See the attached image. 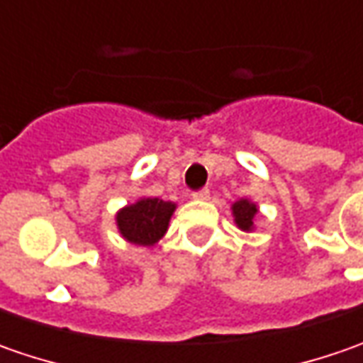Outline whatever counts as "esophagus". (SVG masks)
<instances>
[{"label":"esophagus","instance_id":"34e87169","mask_svg":"<svg viewBox=\"0 0 363 363\" xmlns=\"http://www.w3.org/2000/svg\"><path fill=\"white\" fill-rule=\"evenodd\" d=\"M191 198H194V200H208V198H210V191H208V189H198V191H194V194H191Z\"/></svg>","mask_w":363,"mask_h":363}]
</instances>
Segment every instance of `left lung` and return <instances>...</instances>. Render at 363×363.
Instances as JSON below:
<instances>
[{
  "label": "left lung",
  "instance_id": "8db88e82",
  "mask_svg": "<svg viewBox=\"0 0 363 363\" xmlns=\"http://www.w3.org/2000/svg\"><path fill=\"white\" fill-rule=\"evenodd\" d=\"M232 216L236 226L242 232L255 230V220L258 216V206L248 198H240L238 202L232 203Z\"/></svg>",
  "mask_w": 363,
  "mask_h": 363
}]
</instances>
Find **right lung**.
<instances>
[{"label":"right lung","instance_id":"1","mask_svg":"<svg viewBox=\"0 0 363 363\" xmlns=\"http://www.w3.org/2000/svg\"><path fill=\"white\" fill-rule=\"evenodd\" d=\"M175 208L177 203L163 202L160 198H139L117 212L119 234L135 246H155L169 228Z\"/></svg>","mask_w":363,"mask_h":363}]
</instances>
